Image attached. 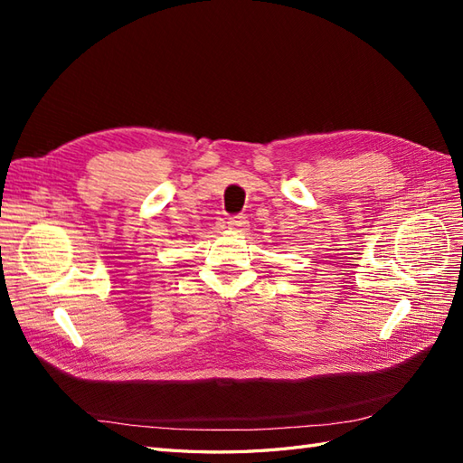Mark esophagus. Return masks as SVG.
<instances>
[{"label": "esophagus", "mask_w": 463, "mask_h": 463, "mask_svg": "<svg viewBox=\"0 0 463 463\" xmlns=\"http://www.w3.org/2000/svg\"><path fill=\"white\" fill-rule=\"evenodd\" d=\"M228 226L235 228V230H245L247 228V218L243 214L232 216V218H228Z\"/></svg>", "instance_id": "1"}]
</instances>
